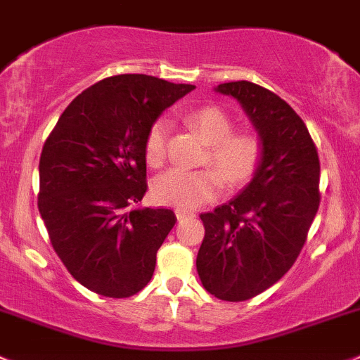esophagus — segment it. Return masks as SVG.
Segmentation results:
<instances>
[{"mask_svg":"<svg viewBox=\"0 0 360 360\" xmlns=\"http://www.w3.org/2000/svg\"><path fill=\"white\" fill-rule=\"evenodd\" d=\"M175 213H176V218H179V220H184V218H192V217H195V214L192 213V211H185V210H176Z\"/></svg>","mask_w":360,"mask_h":360,"instance_id":"esophagus-1","label":"esophagus"}]
</instances>
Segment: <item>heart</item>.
<instances>
[{
	"label": "heart",
	"mask_w": 360,
	"mask_h": 360,
	"mask_svg": "<svg viewBox=\"0 0 360 360\" xmlns=\"http://www.w3.org/2000/svg\"><path fill=\"white\" fill-rule=\"evenodd\" d=\"M184 123L195 129L207 143L202 165L211 168L169 169L153 184V195L159 205L195 210L220 195L224 184L240 188L250 184L263 161V142L253 131H234V121L217 105H205L184 116ZM169 123L159 117L150 124L143 140V154L153 168L166 161Z\"/></svg>",
	"instance_id": "heart-1"
}]
</instances>
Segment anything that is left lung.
Masks as SVG:
<instances>
[{"mask_svg": "<svg viewBox=\"0 0 360 360\" xmlns=\"http://www.w3.org/2000/svg\"><path fill=\"white\" fill-rule=\"evenodd\" d=\"M243 105L263 142V161L237 198L201 213L199 277L207 292L244 302L276 284L302 253L319 210L321 162L302 117L250 81L218 84Z\"/></svg>", "mask_w": 360, "mask_h": 360, "instance_id": "obj_1", "label": "left lung"}]
</instances>
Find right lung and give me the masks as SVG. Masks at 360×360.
<instances>
[{
	"instance_id": "1",
	"label": "right lung",
	"mask_w": 360,
	"mask_h": 360,
	"mask_svg": "<svg viewBox=\"0 0 360 360\" xmlns=\"http://www.w3.org/2000/svg\"><path fill=\"white\" fill-rule=\"evenodd\" d=\"M194 88L147 74L105 77L69 103L44 142L39 213L70 276L97 295L128 298L153 277L176 217L133 207L147 192L143 140Z\"/></svg>"
}]
</instances>
